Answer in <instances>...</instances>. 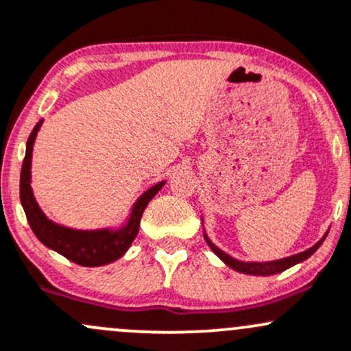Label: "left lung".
Masks as SVG:
<instances>
[{"mask_svg": "<svg viewBox=\"0 0 351 351\" xmlns=\"http://www.w3.org/2000/svg\"><path fill=\"white\" fill-rule=\"evenodd\" d=\"M326 234H328V232L323 234V238L318 241V243H315L313 246H311V248L305 250V252L296 253V255H291V256H288V258H282V260L261 261V263H260V261H240V260H237V258L230 256L228 253H225V252H223V250H219L218 246L215 245L213 241L210 240V238H208L206 233L203 234V237H205V241L208 243V246H210V248L213 250L215 255H217L221 261H225V265H228L230 268L237 269V271H240V273H245V275L268 276V275H276V273H282V271H285V269L293 267V265L302 263V261H305L306 258H310L319 248V245H322L323 241H325Z\"/></svg>", "mask_w": 351, "mask_h": 351, "instance_id": "8db88e82", "label": "left lung"}]
</instances>
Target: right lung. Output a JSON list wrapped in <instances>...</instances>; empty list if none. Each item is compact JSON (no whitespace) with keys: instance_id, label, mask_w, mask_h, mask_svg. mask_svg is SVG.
I'll return each instance as SVG.
<instances>
[{"instance_id":"right-lung-1","label":"right lung","mask_w":351,"mask_h":351,"mask_svg":"<svg viewBox=\"0 0 351 351\" xmlns=\"http://www.w3.org/2000/svg\"><path fill=\"white\" fill-rule=\"evenodd\" d=\"M41 125H43V119L36 123L29 134L28 143H26V155L23 160L21 178H19V198H21L23 210H25L33 233L45 246L55 250L60 255L68 258L69 261L82 265V267H103V265L118 260L125 255L126 250L136 238L141 215L153 196L163 188L165 182L156 183L136 199L126 225L118 230H73L56 225L55 221L48 219L41 208L38 206L32 190L33 145Z\"/></svg>"}]
</instances>
